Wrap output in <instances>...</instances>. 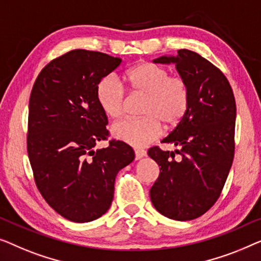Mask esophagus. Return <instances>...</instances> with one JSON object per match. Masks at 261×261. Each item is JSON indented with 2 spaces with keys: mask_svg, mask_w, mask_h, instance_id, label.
Wrapping results in <instances>:
<instances>
[{
  "mask_svg": "<svg viewBox=\"0 0 261 261\" xmlns=\"http://www.w3.org/2000/svg\"><path fill=\"white\" fill-rule=\"evenodd\" d=\"M135 155H136V160H141L144 156H146V151L143 149H137L135 150Z\"/></svg>",
  "mask_w": 261,
  "mask_h": 261,
  "instance_id": "esophagus-1",
  "label": "esophagus"
}]
</instances>
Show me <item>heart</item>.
Masks as SVG:
<instances>
[{
	"label": "heart",
	"instance_id": "obj_1",
	"mask_svg": "<svg viewBox=\"0 0 261 261\" xmlns=\"http://www.w3.org/2000/svg\"><path fill=\"white\" fill-rule=\"evenodd\" d=\"M126 82L135 93L144 94L142 115L137 119H123L113 124L111 134L116 139L141 148L155 141L167 129L177 126L189 109L188 83L179 75H170L169 69L153 62H142L129 69ZM95 98L102 112L118 118L124 112L125 91L115 76L102 78L95 87Z\"/></svg>",
	"mask_w": 261,
	"mask_h": 261
}]
</instances>
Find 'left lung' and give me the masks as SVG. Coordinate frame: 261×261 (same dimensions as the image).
I'll return each mask as SVG.
<instances>
[{"label": "left lung", "instance_id": "1", "mask_svg": "<svg viewBox=\"0 0 261 261\" xmlns=\"http://www.w3.org/2000/svg\"><path fill=\"white\" fill-rule=\"evenodd\" d=\"M155 64H174L188 83L189 109L164 143L179 146L181 155L159 146L148 155L159 164L160 176L150 189L157 211L169 219L188 221L203 215L219 199L234 159L236 99L225 74L193 50L160 57Z\"/></svg>", "mask_w": 261, "mask_h": 261}]
</instances>
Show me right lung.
<instances>
[{
    "mask_svg": "<svg viewBox=\"0 0 261 261\" xmlns=\"http://www.w3.org/2000/svg\"><path fill=\"white\" fill-rule=\"evenodd\" d=\"M120 62L105 53L74 49L45 66L33 86L29 162L43 199L69 221L90 222L105 214L117 174L135 160L134 150L119 141L94 150L109 136L95 87Z\"/></svg>",
    "mask_w": 261,
    "mask_h": 261,
    "instance_id": "1",
    "label": "right lung"
}]
</instances>
